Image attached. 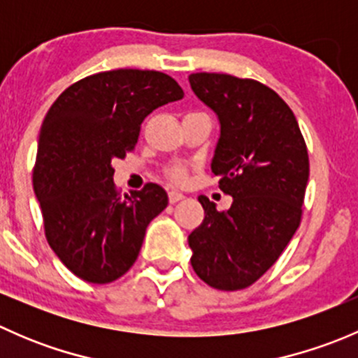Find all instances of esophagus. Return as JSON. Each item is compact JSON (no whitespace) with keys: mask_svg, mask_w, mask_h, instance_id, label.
<instances>
[{"mask_svg":"<svg viewBox=\"0 0 358 358\" xmlns=\"http://www.w3.org/2000/svg\"><path fill=\"white\" fill-rule=\"evenodd\" d=\"M183 197H185V196H183L182 192H178V190H171V192L168 194V199H169V202H171V204H175V202L182 201Z\"/></svg>","mask_w":358,"mask_h":358,"instance_id":"1","label":"esophagus"}]
</instances>
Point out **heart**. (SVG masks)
<instances>
[{"label": "heart", "mask_w": 358, "mask_h": 358, "mask_svg": "<svg viewBox=\"0 0 358 358\" xmlns=\"http://www.w3.org/2000/svg\"><path fill=\"white\" fill-rule=\"evenodd\" d=\"M166 175H168L169 182L176 183V185H182V183L187 182V176H189V173H187L185 168H180V166H178V168L169 169Z\"/></svg>", "instance_id": "1"}]
</instances>
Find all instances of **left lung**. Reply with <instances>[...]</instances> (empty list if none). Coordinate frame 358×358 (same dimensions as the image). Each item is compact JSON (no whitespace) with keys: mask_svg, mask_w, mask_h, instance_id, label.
Returning a JSON list of instances; mask_svg holds the SVG:
<instances>
[{"mask_svg":"<svg viewBox=\"0 0 358 358\" xmlns=\"http://www.w3.org/2000/svg\"><path fill=\"white\" fill-rule=\"evenodd\" d=\"M194 93L216 112L220 140L211 169L232 206L201 196L204 220L189 236L194 272L208 286L239 291L279 259L301 222L310 162L286 102L255 79L196 72Z\"/></svg>","mask_w":358,"mask_h":358,"instance_id":"obj_1","label":"left lung"}]
</instances>
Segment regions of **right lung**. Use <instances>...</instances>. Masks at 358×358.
I'll use <instances>...</instances> for the list:
<instances>
[{
	"label": "right lung",
	"mask_w": 358,
	"mask_h": 358,
	"mask_svg": "<svg viewBox=\"0 0 358 358\" xmlns=\"http://www.w3.org/2000/svg\"><path fill=\"white\" fill-rule=\"evenodd\" d=\"M180 99L183 90L164 72L115 69L74 83L50 107L32 187L50 248L79 279L109 284L124 275L168 206L157 183L121 196L112 161L135 149L150 112Z\"/></svg>",
	"instance_id": "right-lung-1"
}]
</instances>
